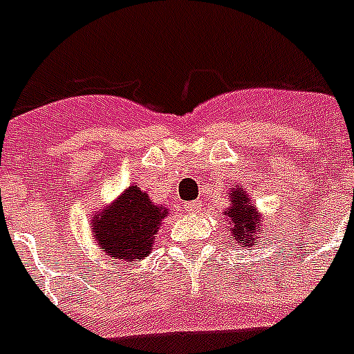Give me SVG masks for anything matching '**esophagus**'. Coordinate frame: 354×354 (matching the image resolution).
<instances>
[{
	"label": "esophagus",
	"instance_id": "34e87169",
	"mask_svg": "<svg viewBox=\"0 0 354 354\" xmlns=\"http://www.w3.org/2000/svg\"><path fill=\"white\" fill-rule=\"evenodd\" d=\"M198 209H200L198 200H196V202H189V204H185V211H187V213H196Z\"/></svg>",
	"mask_w": 354,
	"mask_h": 354
}]
</instances>
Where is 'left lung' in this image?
<instances>
[{
	"label": "left lung",
	"instance_id": "obj_1",
	"mask_svg": "<svg viewBox=\"0 0 354 354\" xmlns=\"http://www.w3.org/2000/svg\"><path fill=\"white\" fill-rule=\"evenodd\" d=\"M227 216V221L232 222L230 233L235 242H239L242 248L253 246L257 236L264 233V224L257 209L253 207V202L248 198V194L244 193V189L239 185L235 191H232L230 196V207L224 211Z\"/></svg>",
	"mask_w": 354,
	"mask_h": 354
}]
</instances>
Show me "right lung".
Segmentation results:
<instances>
[{
  "instance_id": "1",
  "label": "right lung",
  "mask_w": 354,
  "mask_h": 354,
  "mask_svg": "<svg viewBox=\"0 0 354 354\" xmlns=\"http://www.w3.org/2000/svg\"><path fill=\"white\" fill-rule=\"evenodd\" d=\"M165 215V207L154 205L147 193L132 185L112 207L93 216L91 232L99 250L110 259L133 261L154 250V239Z\"/></svg>"
}]
</instances>
